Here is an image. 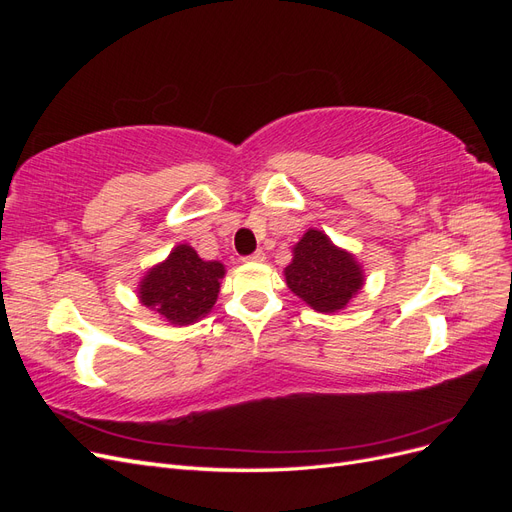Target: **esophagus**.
Listing matches in <instances>:
<instances>
[{"label": "esophagus", "instance_id": "34e87169", "mask_svg": "<svg viewBox=\"0 0 512 512\" xmlns=\"http://www.w3.org/2000/svg\"><path fill=\"white\" fill-rule=\"evenodd\" d=\"M265 258H267V256H265V252H262V250H256L254 254L245 256L243 260H245V262H265Z\"/></svg>", "mask_w": 512, "mask_h": 512}]
</instances>
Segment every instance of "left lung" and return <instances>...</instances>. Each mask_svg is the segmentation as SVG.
I'll use <instances>...</instances> for the list:
<instances>
[{"mask_svg":"<svg viewBox=\"0 0 512 512\" xmlns=\"http://www.w3.org/2000/svg\"><path fill=\"white\" fill-rule=\"evenodd\" d=\"M284 275L288 288L320 314L344 309L365 282L356 258L314 228L292 247V262Z\"/></svg>","mask_w":512,"mask_h":512,"instance_id":"left-lung-1","label":"left lung"}]
</instances>
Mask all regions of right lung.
Here are the masks:
<instances>
[{"label":"right lung","instance_id":"add662e5","mask_svg":"<svg viewBox=\"0 0 512 512\" xmlns=\"http://www.w3.org/2000/svg\"><path fill=\"white\" fill-rule=\"evenodd\" d=\"M226 269L218 260H203L192 245H177L138 284V299L175 327L205 318L218 301Z\"/></svg>","mask_w":512,"mask_h":512}]
</instances>
